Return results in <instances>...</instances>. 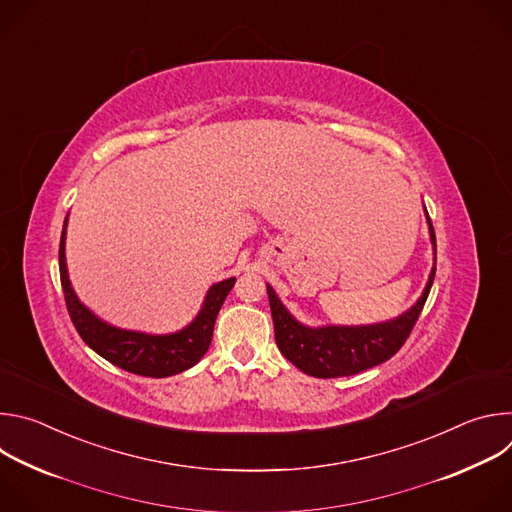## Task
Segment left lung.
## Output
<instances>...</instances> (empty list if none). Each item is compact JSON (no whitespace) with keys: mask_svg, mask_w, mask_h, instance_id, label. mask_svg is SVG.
Returning <instances> with one entry per match:
<instances>
[{"mask_svg":"<svg viewBox=\"0 0 512 512\" xmlns=\"http://www.w3.org/2000/svg\"><path fill=\"white\" fill-rule=\"evenodd\" d=\"M427 214V210H425ZM429 237L435 249V233L427 216ZM435 277V265L421 298L401 316L369 326H320L310 328L298 322L281 304L273 287L267 283V296L273 316L275 342L281 354L296 367L316 379L350 377L389 360L409 338Z\"/></svg>","mask_w":512,"mask_h":512,"instance_id":"obj_1","label":"left lung"}]
</instances>
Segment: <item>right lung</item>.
Segmentation results:
<instances>
[{"label": "right lung", "mask_w": 512, "mask_h": 512, "mask_svg": "<svg viewBox=\"0 0 512 512\" xmlns=\"http://www.w3.org/2000/svg\"><path fill=\"white\" fill-rule=\"evenodd\" d=\"M66 223H68V216L64 218L60 249H58L60 283H62L70 320L75 324L81 338L105 360L113 362L115 367L133 375L164 379L194 367L210 346L214 320L218 316V310L223 308V302L227 300L229 291L235 285V277L210 285L198 316L178 332L145 334V332L115 328L103 322L101 318H97L85 304H81L75 289L70 285L66 255H64Z\"/></svg>", "instance_id": "add662e5"}]
</instances>
